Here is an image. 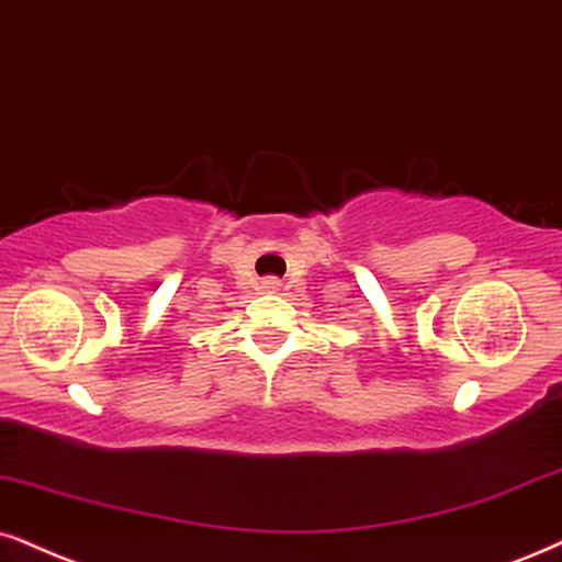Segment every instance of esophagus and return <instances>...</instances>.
I'll use <instances>...</instances> for the list:
<instances>
[{
  "label": "esophagus",
  "mask_w": 562,
  "mask_h": 562,
  "mask_svg": "<svg viewBox=\"0 0 562 562\" xmlns=\"http://www.w3.org/2000/svg\"><path fill=\"white\" fill-rule=\"evenodd\" d=\"M280 288H282V282L274 280V277H267V280L261 282V290H265V293H277Z\"/></svg>",
  "instance_id": "34e87169"
}]
</instances>
